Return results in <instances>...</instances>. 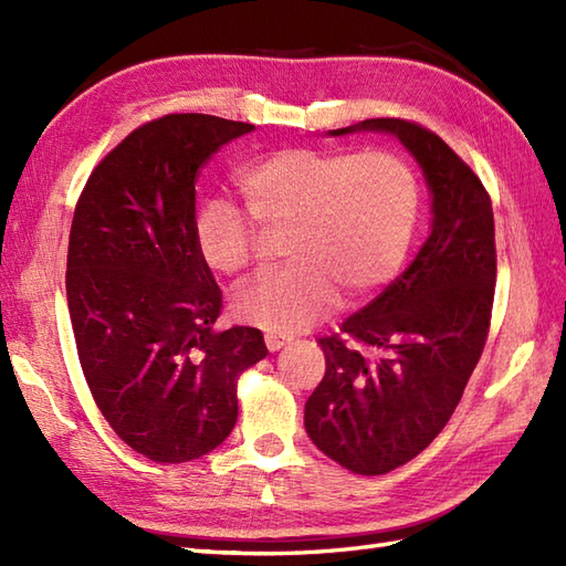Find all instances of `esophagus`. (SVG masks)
I'll return each instance as SVG.
<instances>
[{
  "instance_id": "obj_1",
  "label": "esophagus",
  "mask_w": 566,
  "mask_h": 566,
  "mask_svg": "<svg viewBox=\"0 0 566 566\" xmlns=\"http://www.w3.org/2000/svg\"><path fill=\"white\" fill-rule=\"evenodd\" d=\"M290 340H292L290 335H282V333H268V335H264V345H268L270 353H276V350H280V347H284Z\"/></svg>"
}]
</instances>
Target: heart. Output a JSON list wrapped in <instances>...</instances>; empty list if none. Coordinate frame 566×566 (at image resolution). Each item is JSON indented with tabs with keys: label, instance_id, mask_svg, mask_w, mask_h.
Listing matches in <instances>:
<instances>
[{
	"label": "heart",
	"instance_id": "1",
	"mask_svg": "<svg viewBox=\"0 0 566 566\" xmlns=\"http://www.w3.org/2000/svg\"><path fill=\"white\" fill-rule=\"evenodd\" d=\"M245 211L209 201L195 219L201 260L219 274L255 260L258 226L290 228V268L260 276L235 296V316L270 333L314 326L345 298L375 296L408 258L418 223V179L391 153L286 148L235 177Z\"/></svg>",
	"mask_w": 566,
	"mask_h": 566
}]
</instances>
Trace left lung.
<instances>
[{"label":"left lung","mask_w":566,"mask_h":566,"mask_svg":"<svg viewBox=\"0 0 566 566\" xmlns=\"http://www.w3.org/2000/svg\"><path fill=\"white\" fill-rule=\"evenodd\" d=\"M387 130L413 153L432 195V228L403 274L318 345L326 375L304 426L353 474L411 462L438 438L484 353L496 290L494 209L482 179L438 134L406 118L331 130Z\"/></svg>","instance_id":"8db88e82"}]
</instances>
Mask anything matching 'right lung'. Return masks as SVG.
Returning <instances> with one entry per match:
<instances>
[{"label":"right lung","instance_id":"add662e5","mask_svg":"<svg viewBox=\"0 0 566 566\" xmlns=\"http://www.w3.org/2000/svg\"><path fill=\"white\" fill-rule=\"evenodd\" d=\"M252 128L153 118L94 167L72 216L65 290L84 379L116 436L160 464L231 436L238 377L268 355L258 328L213 331L223 298L195 243L201 167Z\"/></svg>","mask_w":566,"mask_h":566}]
</instances>
